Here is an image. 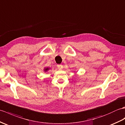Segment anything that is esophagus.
<instances>
[{"instance_id":"obj_1","label":"esophagus","mask_w":125,"mask_h":125,"mask_svg":"<svg viewBox=\"0 0 125 125\" xmlns=\"http://www.w3.org/2000/svg\"><path fill=\"white\" fill-rule=\"evenodd\" d=\"M57 67L59 69H62V65H61V64L57 65Z\"/></svg>"}]
</instances>
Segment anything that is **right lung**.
<instances>
[{
  "mask_svg": "<svg viewBox=\"0 0 125 125\" xmlns=\"http://www.w3.org/2000/svg\"><path fill=\"white\" fill-rule=\"evenodd\" d=\"M49 68H45V69H44V71H45V72H46L47 71H48V70H49Z\"/></svg>",
  "mask_w": 125,
  "mask_h": 125,
  "instance_id": "1",
  "label": "right lung"
}]
</instances>
